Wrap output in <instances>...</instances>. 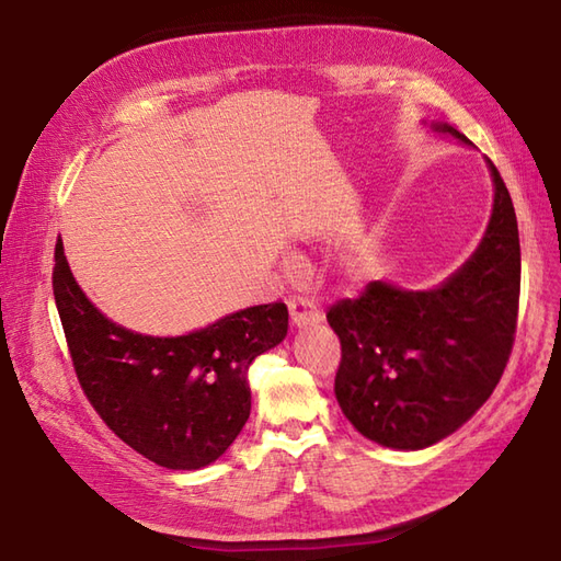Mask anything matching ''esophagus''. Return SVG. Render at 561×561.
I'll use <instances>...</instances> for the list:
<instances>
[{"mask_svg":"<svg viewBox=\"0 0 561 561\" xmlns=\"http://www.w3.org/2000/svg\"><path fill=\"white\" fill-rule=\"evenodd\" d=\"M289 313L296 328H316L320 325V320H323L320 308L311 299H304V296H294V299H289Z\"/></svg>","mask_w":561,"mask_h":561,"instance_id":"1","label":"esophagus"}]
</instances>
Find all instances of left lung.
<instances>
[{"mask_svg": "<svg viewBox=\"0 0 561 561\" xmlns=\"http://www.w3.org/2000/svg\"><path fill=\"white\" fill-rule=\"evenodd\" d=\"M436 133L470 139L450 125ZM494 209L465 265L428 291L368 282L356 299L330 306L342 362L335 396L362 436L420 450L456 432L492 396L514 350L520 243L518 221L496 165Z\"/></svg>", "mask_w": 561, "mask_h": 561, "instance_id": "1", "label": "left lung"}]
</instances>
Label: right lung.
I'll use <instances>...</instances> for the list:
<instances>
[{
  "instance_id": "add662e5",
  "label": "right lung",
  "mask_w": 561,
  "mask_h": 561,
  "mask_svg": "<svg viewBox=\"0 0 561 561\" xmlns=\"http://www.w3.org/2000/svg\"><path fill=\"white\" fill-rule=\"evenodd\" d=\"M53 291L83 396L123 438L169 470L217 460L250 416L248 368L287 337L282 301L253 306L181 337H151L105 318L55 245Z\"/></svg>"
}]
</instances>
